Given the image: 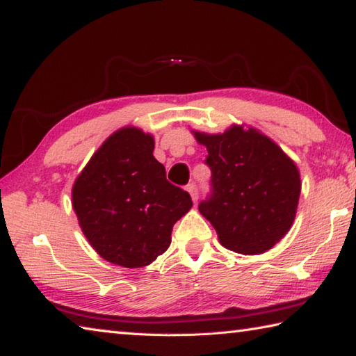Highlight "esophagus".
I'll return each mask as SVG.
<instances>
[{"instance_id": "34e87169", "label": "esophagus", "mask_w": 356, "mask_h": 356, "mask_svg": "<svg viewBox=\"0 0 356 356\" xmlns=\"http://www.w3.org/2000/svg\"><path fill=\"white\" fill-rule=\"evenodd\" d=\"M186 191L189 192V195H191L192 201H193V203H195V201L198 200V189H197V184H195V183H191L189 186L186 187Z\"/></svg>"}]
</instances>
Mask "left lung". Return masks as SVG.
<instances>
[{
    "label": "left lung",
    "mask_w": 356,
    "mask_h": 356,
    "mask_svg": "<svg viewBox=\"0 0 356 356\" xmlns=\"http://www.w3.org/2000/svg\"><path fill=\"white\" fill-rule=\"evenodd\" d=\"M207 150L213 192L198 211L221 246L245 256L271 250L291 229L300 197L294 161L265 133L232 124L223 133L191 130Z\"/></svg>",
    "instance_id": "obj_1"
}]
</instances>
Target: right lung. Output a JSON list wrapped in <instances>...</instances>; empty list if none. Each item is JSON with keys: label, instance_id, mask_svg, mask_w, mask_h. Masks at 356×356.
Instances as JSON below:
<instances>
[{"label": "right lung", "instance_id": "right-lung-1", "mask_svg": "<svg viewBox=\"0 0 356 356\" xmlns=\"http://www.w3.org/2000/svg\"><path fill=\"white\" fill-rule=\"evenodd\" d=\"M155 138L127 125L106 138L72 184L79 226L100 257L143 268L164 254L177 221L192 207L153 156Z\"/></svg>", "mask_w": 356, "mask_h": 356}]
</instances>
